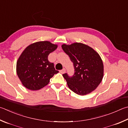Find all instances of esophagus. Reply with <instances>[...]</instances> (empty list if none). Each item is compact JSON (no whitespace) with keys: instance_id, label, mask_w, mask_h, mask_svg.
<instances>
[{"instance_id":"1","label":"esophagus","mask_w":128,"mask_h":128,"mask_svg":"<svg viewBox=\"0 0 128 128\" xmlns=\"http://www.w3.org/2000/svg\"><path fill=\"white\" fill-rule=\"evenodd\" d=\"M66 69H65V68H63L62 69V70H60V72H61V73H62V74L66 73Z\"/></svg>"}]
</instances>
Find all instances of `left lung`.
<instances>
[{
  "mask_svg": "<svg viewBox=\"0 0 128 128\" xmlns=\"http://www.w3.org/2000/svg\"><path fill=\"white\" fill-rule=\"evenodd\" d=\"M64 52L73 62L74 73L62 74L68 87L79 95L92 92L101 83L104 76L102 60L96 51L82 43L62 45Z\"/></svg>",
  "mask_w": 128,
  "mask_h": 128,
  "instance_id": "8db88e82",
  "label": "left lung"
}]
</instances>
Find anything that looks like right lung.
<instances>
[{
    "instance_id": "1",
    "label": "right lung",
    "mask_w": 128,
    "mask_h": 128,
    "mask_svg": "<svg viewBox=\"0 0 128 128\" xmlns=\"http://www.w3.org/2000/svg\"><path fill=\"white\" fill-rule=\"evenodd\" d=\"M57 45L49 41H39L25 48L17 62V74L24 86L32 90L46 86L55 74L54 63L48 60L50 53L56 49Z\"/></svg>"
}]
</instances>
